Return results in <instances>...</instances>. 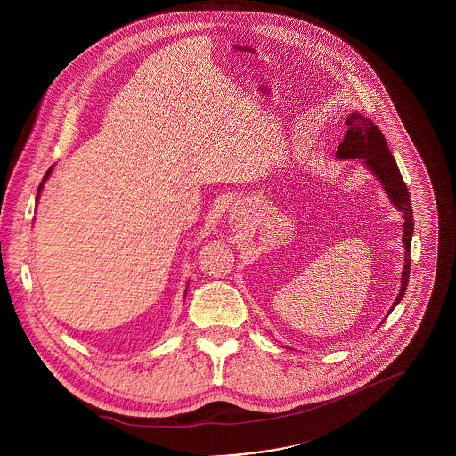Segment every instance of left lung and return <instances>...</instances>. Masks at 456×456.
Instances as JSON below:
<instances>
[{
    "label": "left lung",
    "instance_id": "1",
    "mask_svg": "<svg viewBox=\"0 0 456 456\" xmlns=\"http://www.w3.org/2000/svg\"><path fill=\"white\" fill-rule=\"evenodd\" d=\"M347 133L344 142L338 145V159H364V164L370 173L374 174L383 184L387 195L390 196L391 203L403 216V246H405V265L402 272V287L400 294L395 299L393 307L402 301L409 277H411V242L413 234L412 203L409 188L403 183V177L398 171V166L388 149V143L379 128L359 112H352L347 119ZM393 307L390 309L393 311Z\"/></svg>",
    "mask_w": 456,
    "mask_h": 456
}]
</instances>
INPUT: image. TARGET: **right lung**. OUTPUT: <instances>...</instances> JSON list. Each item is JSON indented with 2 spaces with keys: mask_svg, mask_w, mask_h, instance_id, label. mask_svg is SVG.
Wrapping results in <instances>:
<instances>
[{
  "mask_svg": "<svg viewBox=\"0 0 456 456\" xmlns=\"http://www.w3.org/2000/svg\"><path fill=\"white\" fill-rule=\"evenodd\" d=\"M51 169H53V167H49V171H47V173H45V175H44L43 183L39 184V190H37V200H39V196H41V191H43V184L44 183H45V179L49 177V174H51Z\"/></svg>",
  "mask_w": 456,
  "mask_h": 456,
  "instance_id": "obj_1",
  "label": "right lung"
}]
</instances>
